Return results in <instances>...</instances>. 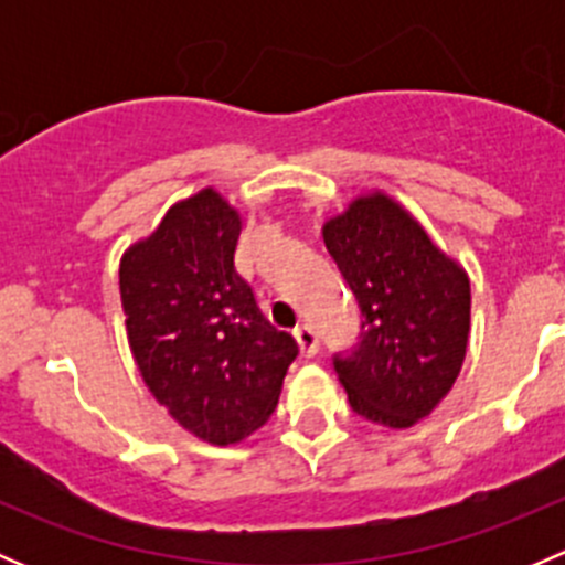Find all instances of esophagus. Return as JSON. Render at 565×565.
<instances>
[{"label": "esophagus", "instance_id": "esophagus-1", "mask_svg": "<svg viewBox=\"0 0 565 565\" xmlns=\"http://www.w3.org/2000/svg\"><path fill=\"white\" fill-rule=\"evenodd\" d=\"M295 341H298L300 355H303V358H315L317 355L319 339H317V333H315V328H311V324H298V328H295Z\"/></svg>", "mask_w": 565, "mask_h": 565}]
</instances>
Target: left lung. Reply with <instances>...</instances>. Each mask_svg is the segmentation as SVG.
I'll list each match as a JSON object with an SVG mask.
<instances>
[{
    "label": "left lung",
    "instance_id": "1",
    "mask_svg": "<svg viewBox=\"0 0 565 565\" xmlns=\"http://www.w3.org/2000/svg\"><path fill=\"white\" fill-rule=\"evenodd\" d=\"M361 306V344L333 366L350 407L409 429L448 396L470 339V278L385 191L352 199L322 226Z\"/></svg>",
    "mask_w": 565,
    "mask_h": 565
}]
</instances>
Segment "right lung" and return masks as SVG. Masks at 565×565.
Returning <instances> with one entry per match:
<instances>
[{"label":"right lung","instance_id":"obj_1","mask_svg":"<svg viewBox=\"0 0 565 565\" xmlns=\"http://www.w3.org/2000/svg\"><path fill=\"white\" fill-rule=\"evenodd\" d=\"M243 218L215 188L180 199L119 259L125 330L141 380L182 429L232 446L276 409L298 344L235 270Z\"/></svg>","mask_w":565,"mask_h":565}]
</instances>
